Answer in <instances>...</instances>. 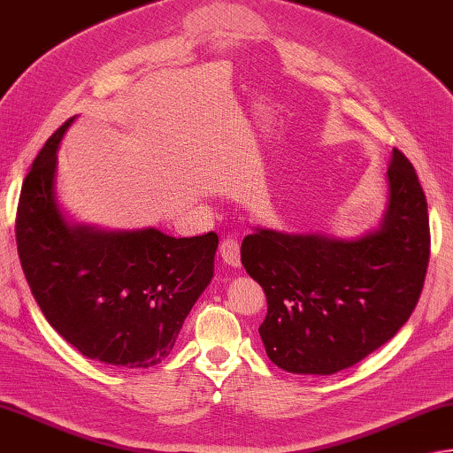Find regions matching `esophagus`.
I'll return each instance as SVG.
<instances>
[{"instance_id": "34e87169", "label": "esophagus", "mask_w": 453, "mask_h": 453, "mask_svg": "<svg viewBox=\"0 0 453 453\" xmlns=\"http://www.w3.org/2000/svg\"><path fill=\"white\" fill-rule=\"evenodd\" d=\"M219 252H220V256H223L225 264L240 265V244H238L236 238L226 236V238L220 240Z\"/></svg>"}]
</instances>
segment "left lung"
Segmentation results:
<instances>
[{
	"label": "left lung",
	"mask_w": 453,
	"mask_h": 453,
	"mask_svg": "<svg viewBox=\"0 0 453 453\" xmlns=\"http://www.w3.org/2000/svg\"><path fill=\"white\" fill-rule=\"evenodd\" d=\"M389 205L380 230L342 242L257 230L240 248L262 285L267 357L291 373L332 375L399 332L420 299L430 260L428 205L418 175L393 149Z\"/></svg>",
	"instance_id": "1"
}]
</instances>
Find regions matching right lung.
Returning a JSON list of instances; mask_svg holds the SVG:
<instances>
[{"label":"right lung","mask_w":453,"mask_h":453,"mask_svg":"<svg viewBox=\"0 0 453 453\" xmlns=\"http://www.w3.org/2000/svg\"><path fill=\"white\" fill-rule=\"evenodd\" d=\"M70 123L44 142L23 181L15 238L25 280L50 326L80 354L117 367H152L170 356L213 278L219 236L68 226L54 201V172Z\"/></svg>","instance_id":"1"}]
</instances>
